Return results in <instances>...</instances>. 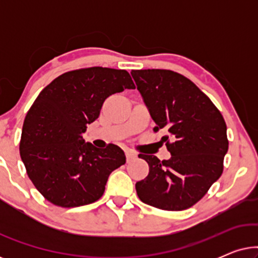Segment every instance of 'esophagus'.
<instances>
[{"label": "esophagus", "instance_id": "esophagus-1", "mask_svg": "<svg viewBox=\"0 0 258 258\" xmlns=\"http://www.w3.org/2000/svg\"><path fill=\"white\" fill-rule=\"evenodd\" d=\"M125 157H126V162H130L134 158H136V154L132 150H125Z\"/></svg>", "mask_w": 258, "mask_h": 258}]
</instances>
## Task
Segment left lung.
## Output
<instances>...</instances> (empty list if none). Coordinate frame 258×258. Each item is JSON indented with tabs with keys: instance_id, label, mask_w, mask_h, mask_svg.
Masks as SVG:
<instances>
[{
	"instance_id": "1",
	"label": "left lung",
	"mask_w": 258,
	"mask_h": 258,
	"mask_svg": "<svg viewBox=\"0 0 258 258\" xmlns=\"http://www.w3.org/2000/svg\"><path fill=\"white\" fill-rule=\"evenodd\" d=\"M144 103L165 136L169 160L140 154L149 174L136 183L143 203L162 210H184L196 204L223 172L228 151L227 124L195 83L165 69L132 70Z\"/></svg>"
}]
</instances>
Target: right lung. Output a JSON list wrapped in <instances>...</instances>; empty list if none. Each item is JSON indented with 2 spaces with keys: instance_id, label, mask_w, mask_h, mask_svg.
Listing matches in <instances>:
<instances>
[{
  "instance_id": "right-lung-1",
  "label": "right lung",
  "mask_w": 258,
  "mask_h": 258,
  "mask_svg": "<svg viewBox=\"0 0 258 258\" xmlns=\"http://www.w3.org/2000/svg\"><path fill=\"white\" fill-rule=\"evenodd\" d=\"M134 88L126 70L91 67L62 74L41 91L24 118L20 155L45 200L74 208L101 199L125 155L115 144L95 148L82 135L105 98Z\"/></svg>"
}]
</instances>
